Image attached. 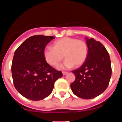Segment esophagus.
I'll return each mask as SVG.
<instances>
[{
  "mask_svg": "<svg viewBox=\"0 0 122 122\" xmlns=\"http://www.w3.org/2000/svg\"><path fill=\"white\" fill-rule=\"evenodd\" d=\"M67 73H68V72H67V71H62V74H63V76H65Z\"/></svg>",
  "mask_w": 122,
  "mask_h": 122,
  "instance_id": "1",
  "label": "esophagus"
}]
</instances>
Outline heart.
<instances>
[{
  "mask_svg": "<svg viewBox=\"0 0 122 122\" xmlns=\"http://www.w3.org/2000/svg\"><path fill=\"white\" fill-rule=\"evenodd\" d=\"M88 54V47L84 40L74 38L63 37L54 42L52 48H45L43 51L45 60L52 67H58L63 59H66L62 67L78 68L86 62Z\"/></svg>",
  "mask_w": 122,
  "mask_h": 122,
  "instance_id": "heart-1",
  "label": "heart"
}]
</instances>
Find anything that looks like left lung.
<instances>
[{
    "instance_id": "1",
    "label": "left lung",
    "mask_w": 122,
    "mask_h": 122,
    "mask_svg": "<svg viewBox=\"0 0 122 122\" xmlns=\"http://www.w3.org/2000/svg\"><path fill=\"white\" fill-rule=\"evenodd\" d=\"M88 54L86 62L72 71L76 80L70 85L72 92L81 99H91L98 96L109 86L112 76L109 54L103 44L93 38H86Z\"/></svg>"
}]
</instances>
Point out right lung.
<instances>
[{
    "label": "right lung",
    "mask_w": 122,
    "mask_h": 122,
    "mask_svg": "<svg viewBox=\"0 0 122 122\" xmlns=\"http://www.w3.org/2000/svg\"><path fill=\"white\" fill-rule=\"evenodd\" d=\"M54 38L32 36L15 52L11 68L13 84L26 99L34 101L45 99L52 93L56 80L62 77V72L50 66L43 55L45 46Z\"/></svg>",
    "instance_id": "add662e5"
}]
</instances>
